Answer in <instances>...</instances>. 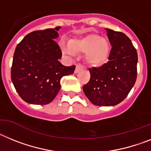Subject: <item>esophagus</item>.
I'll return each mask as SVG.
<instances>
[{
    "label": "esophagus",
    "instance_id": "esophagus-1",
    "mask_svg": "<svg viewBox=\"0 0 151 151\" xmlns=\"http://www.w3.org/2000/svg\"><path fill=\"white\" fill-rule=\"evenodd\" d=\"M81 70H82V67L81 66V65H77L76 66V68H75V70H74V73L75 74H77V73H78V72H80Z\"/></svg>",
    "mask_w": 151,
    "mask_h": 151
}]
</instances>
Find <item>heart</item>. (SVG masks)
I'll use <instances>...</instances> for the list:
<instances>
[{
	"instance_id": "1",
	"label": "heart",
	"mask_w": 151,
	"mask_h": 151,
	"mask_svg": "<svg viewBox=\"0 0 151 151\" xmlns=\"http://www.w3.org/2000/svg\"><path fill=\"white\" fill-rule=\"evenodd\" d=\"M64 52L70 55H74V53H86V64L91 67H99L108 59L110 46L105 38L92 33L70 39L68 48H64Z\"/></svg>"
}]
</instances>
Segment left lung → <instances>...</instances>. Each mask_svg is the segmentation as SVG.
I'll return each mask as SVG.
<instances>
[{
    "mask_svg": "<svg viewBox=\"0 0 151 151\" xmlns=\"http://www.w3.org/2000/svg\"><path fill=\"white\" fill-rule=\"evenodd\" d=\"M106 30L112 45L109 61L100 68L89 69L91 77L83 90L93 104L113 106L126 98L135 83L137 53L125 34Z\"/></svg>",
    "mask_w": 151,
    "mask_h": 151,
    "instance_id": "left-lung-1",
    "label": "left lung"
}]
</instances>
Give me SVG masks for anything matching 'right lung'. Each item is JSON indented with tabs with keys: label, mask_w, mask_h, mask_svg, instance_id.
<instances>
[{
	"label": "right lung",
	"mask_w": 151,
	"mask_h": 151,
	"mask_svg": "<svg viewBox=\"0 0 151 151\" xmlns=\"http://www.w3.org/2000/svg\"><path fill=\"white\" fill-rule=\"evenodd\" d=\"M60 27L30 32L16 48L11 81L22 99L34 105L50 103L61 89V77L74 73L59 59L62 53L55 40Z\"/></svg>",
	"instance_id": "right-lung-1"
}]
</instances>
